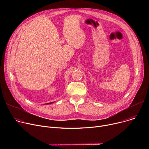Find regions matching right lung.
Returning <instances> with one entry per match:
<instances>
[{
  "label": "right lung",
  "instance_id": "right-lung-1",
  "mask_svg": "<svg viewBox=\"0 0 149 149\" xmlns=\"http://www.w3.org/2000/svg\"><path fill=\"white\" fill-rule=\"evenodd\" d=\"M55 101H54V102H49V103H46V104H52V103H53V102H54Z\"/></svg>",
  "mask_w": 149,
  "mask_h": 149
}]
</instances>
